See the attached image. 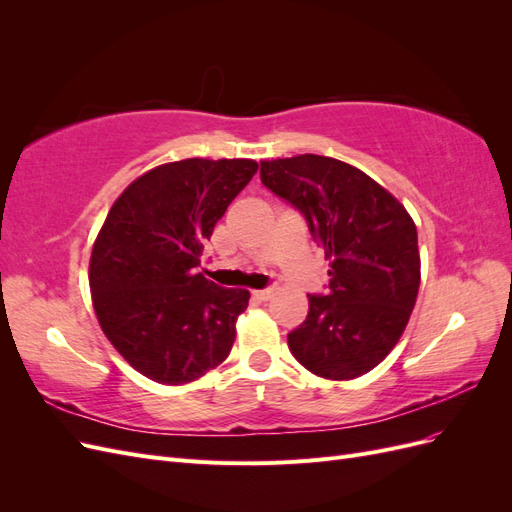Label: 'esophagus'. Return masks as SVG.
Instances as JSON below:
<instances>
[{
  "instance_id": "34e87169",
  "label": "esophagus",
  "mask_w": 512,
  "mask_h": 512,
  "mask_svg": "<svg viewBox=\"0 0 512 512\" xmlns=\"http://www.w3.org/2000/svg\"><path fill=\"white\" fill-rule=\"evenodd\" d=\"M252 294H254V297H256L258 301H267V299H271V294H273V286H267V288L254 290Z\"/></svg>"
}]
</instances>
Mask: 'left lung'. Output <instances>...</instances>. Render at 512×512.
Listing matches in <instances>:
<instances>
[{"instance_id": "1", "label": "left lung", "mask_w": 512, "mask_h": 512, "mask_svg": "<svg viewBox=\"0 0 512 512\" xmlns=\"http://www.w3.org/2000/svg\"><path fill=\"white\" fill-rule=\"evenodd\" d=\"M260 181L297 209L331 262L327 292L288 333L312 374L352 380L374 369L404 333L421 284L416 226L404 205L363 170L305 156L260 164Z\"/></svg>"}]
</instances>
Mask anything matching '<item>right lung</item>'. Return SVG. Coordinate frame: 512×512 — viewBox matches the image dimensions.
<instances>
[{
  "label": "right lung",
  "mask_w": 512,
  "mask_h": 512,
  "mask_svg": "<svg viewBox=\"0 0 512 512\" xmlns=\"http://www.w3.org/2000/svg\"><path fill=\"white\" fill-rule=\"evenodd\" d=\"M254 160L190 158L149 170L108 211L89 262L104 335L136 371L185 384L218 367L250 292L198 273L228 205L256 175Z\"/></svg>",
  "instance_id": "obj_1"
}]
</instances>
